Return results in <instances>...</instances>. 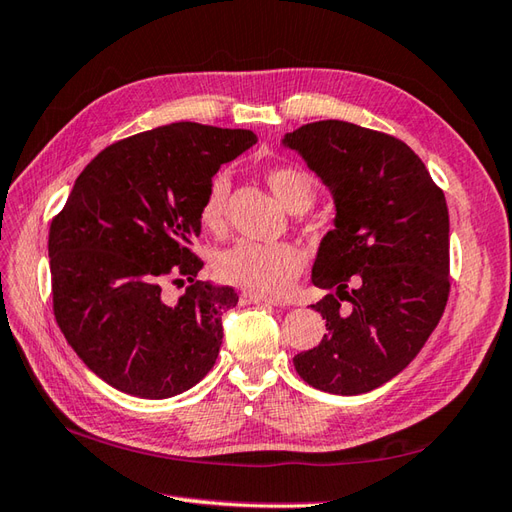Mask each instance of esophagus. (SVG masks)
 <instances>
[{"label":"esophagus","instance_id":"esophagus-1","mask_svg":"<svg viewBox=\"0 0 512 512\" xmlns=\"http://www.w3.org/2000/svg\"><path fill=\"white\" fill-rule=\"evenodd\" d=\"M240 301H242L244 305H251V303H261V305H279L275 299H268V296L253 294V292H242Z\"/></svg>","mask_w":512,"mask_h":512}]
</instances>
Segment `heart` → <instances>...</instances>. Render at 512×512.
Masks as SVG:
<instances>
[{
    "label": "heart",
    "instance_id": "heart-1",
    "mask_svg": "<svg viewBox=\"0 0 512 512\" xmlns=\"http://www.w3.org/2000/svg\"><path fill=\"white\" fill-rule=\"evenodd\" d=\"M266 183L281 205L301 213L316 200V181L312 174L292 165H279L266 174ZM229 181L224 174L211 178L200 205L202 227L218 233L227 227ZM216 275L220 281L261 296H281L292 288L303 268V253L292 244L237 242L216 257Z\"/></svg>",
    "mask_w": 512,
    "mask_h": 512
}]
</instances>
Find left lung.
Returning a JSON list of instances; mask_svg holds the SVG:
<instances>
[{
    "mask_svg": "<svg viewBox=\"0 0 512 512\" xmlns=\"http://www.w3.org/2000/svg\"><path fill=\"white\" fill-rule=\"evenodd\" d=\"M336 202L312 268L327 334L294 355L303 382L362 395L399 375L430 338L449 296L443 189L401 139L323 120L283 137Z\"/></svg>",
    "mask_w": 512,
    "mask_h": 512,
    "instance_id": "1",
    "label": "left lung"
}]
</instances>
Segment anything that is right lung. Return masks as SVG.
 I'll list each match as a JSON object with an SVG mask.
<instances>
[{"label":"right lung","instance_id":"1","mask_svg":"<svg viewBox=\"0 0 512 512\" xmlns=\"http://www.w3.org/2000/svg\"><path fill=\"white\" fill-rule=\"evenodd\" d=\"M255 141L251 130L176 122L115 141L76 178L47 242L54 316L109 386L168 399L216 364L237 294L200 281L189 246L213 174ZM168 282L188 283L176 304Z\"/></svg>","mask_w":512,"mask_h":512}]
</instances>
